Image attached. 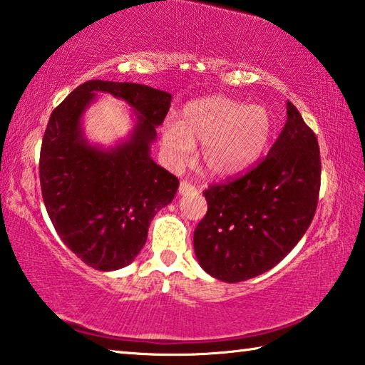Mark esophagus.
I'll list each match as a JSON object with an SVG mask.
<instances>
[{"instance_id": "obj_1", "label": "esophagus", "mask_w": 365, "mask_h": 365, "mask_svg": "<svg viewBox=\"0 0 365 365\" xmlns=\"http://www.w3.org/2000/svg\"><path fill=\"white\" fill-rule=\"evenodd\" d=\"M192 190H195V185H192L189 181L180 182V194H189Z\"/></svg>"}]
</instances>
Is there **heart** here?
Returning <instances> with one entry per match:
<instances>
[{
    "mask_svg": "<svg viewBox=\"0 0 365 365\" xmlns=\"http://www.w3.org/2000/svg\"><path fill=\"white\" fill-rule=\"evenodd\" d=\"M274 133V118L265 106L227 97H208L184 106L181 120L165 122L162 146L175 163L190 157L202 143L200 165L211 176H232L262 155Z\"/></svg>",
    "mask_w": 365,
    "mask_h": 365,
    "instance_id": "1",
    "label": "heart"
}]
</instances>
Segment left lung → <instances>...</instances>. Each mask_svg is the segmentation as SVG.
I'll list each match as a JSON object with an SVG mask.
<instances>
[{"label": "left lung", "mask_w": 365, "mask_h": 365, "mask_svg": "<svg viewBox=\"0 0 365 365\" xmlns=\"http://www.w3.org/2000/svg\"><path fill=\"white\" fill-rule=\"evenodd\" d=\"M321 187L319 144L287 101L278 140L251 170L203 192L208 211L194 232L198 264L225 283L265 273L304 237Z\"/></svg>", "instance_id": "left-lung-1"}]
</instances>
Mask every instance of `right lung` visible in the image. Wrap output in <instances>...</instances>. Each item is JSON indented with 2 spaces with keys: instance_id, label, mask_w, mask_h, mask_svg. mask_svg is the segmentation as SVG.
Masks as SVG:
<instances>
[{
  "instance_id": "1",
  "label": "right lung",
  "mask_w": 365,
  "mask_h": 365,
  "mask_svg": "<svg viewBox=\"0 0 365 365\" xmlns=\"http://www.w3.org/2000/svg\"><path fill=\"white\" fill-rule=\"evenodd\" d=\"M95 91L125 99L140 115L130 142L111 151L88 147L80 115ZM171 95L135 82L87 81L53 109L39 154L47 215L82 262L118 270L138 256L157 211L175 198L180 180L149 157V144Z\"/></svg>"
}]
</instances>
